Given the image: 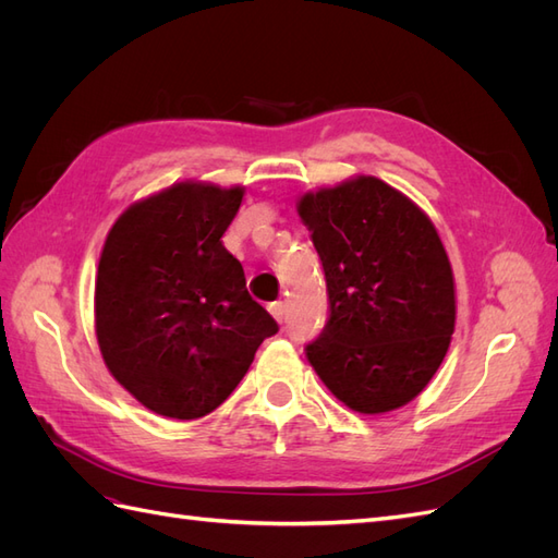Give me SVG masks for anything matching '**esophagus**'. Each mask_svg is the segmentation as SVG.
<instances>
[{
  "mask_svg": "<svg viewBox=\"0 0 558 558\" xmlns=\"http://www.w3.org/2000/svg\"><path fill=\"white\" fill-rule=\"evenodd\" d=\"M269 314L275 316L277 324H281V320H283V302H272V305H269Z\"/></svg>",
  "mask_w": 558,
  "mask_h": 558,
  "instance_id": "1",
  "label": "esophagus"
}]
</instances>
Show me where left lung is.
<instances>
[{
	"instance_id": "obj_1",
	"label": "left lung",
	"mask_w": 558,
	"mask_h": 558,
	"mask_svg": "<svg viewBox=\"0 0 558 558\" xmlns=\"http://www.w3.org/2000/svg\"><path fill=\"white\" fill-rule=\"evenodd\" d=\"M324 263L330 318L307 344L328 391L359 414L414 400L445 361L456 286L428 214L386 181L356 174L298 197Z\"/></svg>"
}]
</instances>
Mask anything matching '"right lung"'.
<instances>
[{
  "label": "right lung",
  "instance_id": "obj_1",
  "mask_svg": "<svg viewBox=\"0 0 558 558\" xmlns=\"http://www.w3.org/2000/svg\"><path fill=\"white\" fill-rule=\"evenodd\" d=\"M244 185L185 179L116 218L95 279V335L113 379L170 418L214 412L277 332L223 246Z\"/></svg>",
  "mask_w": 558,
  "mask_h": 558
}]
</instances>
